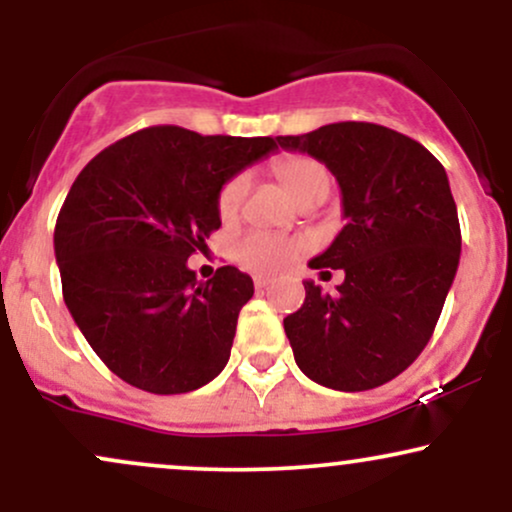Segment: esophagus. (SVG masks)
<instances>
[{"instance_id": "34e87169", "label": "esophagus", "mask_w": 512, "mask_h": 512, "mask_svg": "<svg viewBox=\"0 0 512 512\" xmlns=\"http://www.w3.org/2000/svg\"><path fill=\"white\" fill-rule=\"evenodd\" d=\"M252 281H255V289H267V286L272 284V279H269V276H262V274H257Z\"/></svg>"}]
</instances>
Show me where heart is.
Returning <instances> with one entry per match:
<instances>
[{"instance_id":"heart-1","label":"heart","mask_w":512,"mask_h":512,"mask_svg":"<svg viewBox=\"0 0 512 512\" xmlns=\"http://www.w3.org/2000/svg\"><path fill=\"white\" fill-rule=\"evenodd\" d=\"M272 170L276 178L281 180V185L291 192V197L296 199L301 207H305V204L317 207L320 202H325L332 190L330 168L313 156L284 154L274 158ZM248 187L250 178L245 173L233 175V178L223 182V187L219 190V199H216L221 219H233V216L238 214L240 204H243L245 195H248ZM233 252H236V260L243 264L245 269H250V272L279 274L301 255L303 243L293 238L274 236V233L252 231L248 236L238 240Z\"/></svg>"}]
</instances>
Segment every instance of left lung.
Instances as JSON below:
<instances>
[{
    "label": "left lung",
    "mask_w": 512,
    "mask_h": 512,
    "mask_svg": "<svg viewBox=\"0 0 512 512\" xmlns=\"http://www.w3.org/2000/svg\"><path fill=\"white\" fill-rule=\"evenodd\" d=\"M281 149L325 163L346 226L310 267L344 269L337 293L305 284L284 317L293 358L317 385L363 392L390 383L424 351L443 310L462 236L448 175L426 146L373 122H334Z\"/></svg>",
    "instance_id": "8db88e82"
}]
</instances>
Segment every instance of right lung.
<instances>
[{"label": "right lung", "instance_id": "add662e5", "mask_svg": "<svg viewBox=\"0 0 512 512\" xmlns=\"http://www.w3.org/2000/svg\"><path fill=\"white\" fill-rule=\"evenodd\" d=\"M274 149L272 137L156 125L110 144L74 180L55 226L64 303L117 378L182 395L226 366L255 286L231 264L197 281L187 260L219 231L223 182Z\"/></svg>", "mask_w": 512, "mask_h": 512}]
</instances>
